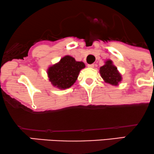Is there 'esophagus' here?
Returning a JSON list of instances; mask_svg holds the SVG:
<instances>
[{
  "label": "esophagus",
  "mask_w": 154,
  "mask_h": 154,
  "mask_svg": "<svg viewBox=\"0 0 154 154\" xmlns=\"http://www.w3.org/2000/svg\"><path fill=\"white\" fill-rule=\"evenodd\" d=\"M87 66H88V68H94V64H89V65H88Z\"/></svg>",
  "instance_id": "34e87169"
}]
</instances>
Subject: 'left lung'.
Instances as JSON below:
<instances>
[{"label": "left lung", "instance_id": "obj_1", "mask_svg": "<svg viewBox=\"0 0 154 154\" xmlns=\"http://www.w3.org/2000/svg\"><path fill=\"white\" fill-rule=\"evenodd\" d=\"M100 72L105 82L111 85L117 86L122 80V75L110 60H107L105 65L100 67Z\"/></svg>", "mask_w": 154, "mask_h": 154}]
</instances>
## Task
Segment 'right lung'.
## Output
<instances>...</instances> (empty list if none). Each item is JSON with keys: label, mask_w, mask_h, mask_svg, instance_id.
Returning <instances> with one entry per match:
<instances>
[{"label": "right lung", "mask_w": 154, "mask_h": 154, "mask_svg": "<svg viewBox=\"0 0 154 154\" xmlns=\"http://www.w3.org/2000/svg\"><path fill=\"white\" fill-rule=\"evenodd\" d=\"M85 68L83 62L75 61L71 56H65L59 63L48 68L49 82L60 89L70 88L77 80L81 70Z\"/></svg>", "instance_id": "obj_1"}]
</instances>
